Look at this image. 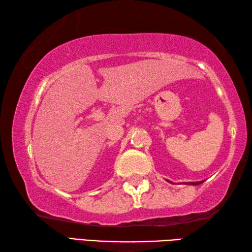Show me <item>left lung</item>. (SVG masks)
<instances>
[{
    "label": "left lung",
    "mask_w": 252,
    "mask_h": 252,
    "mask_svg": "<svg viewBox=\"0 0 252 252\" xmlns=\"http://www.w3.org/2000/svg\"><path fill=\"white\" fill-rule=\"evenodd\" d=\"M200 183H202V181H200V182H189V185H192V186H197V185H200Z\"/></svg>",
    "instance_id": "1"
}]
</instances>
